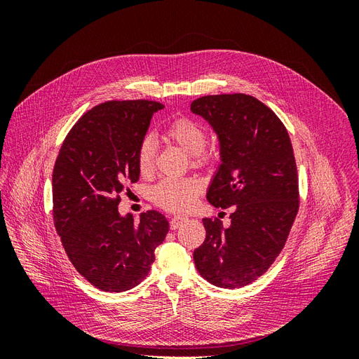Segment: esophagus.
Wrapping results in <instances>:
<instances>
[{"label": "esophagus", "mask_w": 359, "mask_h": 359, "mask_svg": "<svg viewBox=\"0 0 359 359\" xmlns=\"http://www.w3.org/2000/svg\"><path fill=\"white\" fill-rule=\"evenodd\" d=\"M184 222H187L186 217H180V215L172 217V219H170V229H172V231L178 229V227H180Z\"/></svg>", "instance_id": "1"}]
</instances>
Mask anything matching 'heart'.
<instances>
[{
	"mask_svg": "<svg viewBox=\"0 0 359 359\" xmlns=\"http://www.w3.org/2000/svg\"><path fill=\"white\" fill-rule=\"evenodd\" d=\"M165 136L178 145L189 156H194L199 161L208 160L203 154L206 144L205 128L190 118H178L166 128ZM156 144L151 136L144 137L137 149V165L142 172L153 168ZM201 184L193 178H166L161 180L153 189V201L170 212H187L198 202Z\"/></svg>",
	"mask_w": 359,
	"mask_h": 359,
	"instance_id": "obj_1",
	"label": "heart"
}]
</instances>
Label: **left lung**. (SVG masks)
Returning <instances> with one entry per match:
<instances>
[{
	"label": "left lung",
	"mask_w": 359,
	"mask_h": 359,
	"mask_svg": "<svg viewBox=\"0 0 359 359\" xmlns=\"http://www.w3.org/2000/svg\"><path fill=\"white\" fill-rule=\"evenodd\" d=\"M219 139L220 166L206 199L233 206L231 226L203 219L194 250L199 274L219 287H243L273 265L298 212V173L287 130L262 102L245 94L205 95L191 103Z\"/></svg>",
	"instance_id": "left-lung-1"
}]
</instances>
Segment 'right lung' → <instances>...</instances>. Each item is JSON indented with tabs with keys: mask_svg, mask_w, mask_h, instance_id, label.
<instances>
[{
	"mask_svg": "<svg viewBox=\"0 0 359 359\" xmlns=\"http://www.w3.org/2000/svg\"><path fill=\"white\" fill-rule=\"evenodd\" d=\"M163 104L149 100L106 102L93 107L60 149L52 173L53 220L78 273L104 292L137 286L169 231L158 211H118L126 182L139 180L137 149Z\"/></svg>",
	"mask_w": 359,
	"mask_h": 359,
	"instance_id": "right-lung-1",
	"label": "right lung"
}]
</instances>
